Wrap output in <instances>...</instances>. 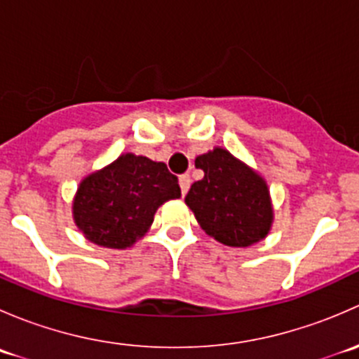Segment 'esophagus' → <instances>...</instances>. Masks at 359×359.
Listing matches in <instances>:
<instances>
[{
  "label": "esophagus",
  "mask_w": 359,
  "mask_h": 359,
  "mask_svg": "<svg viewBox=\"0 0 359 359\" xmlns=\"http://www.w3.org/2000/svg\"><path fill=\"white\" fill-rule=\"evenodd\" d=\"M179 184H180V191L182 194H186L191 187V177L189 175H180L179 177Z\"/></svg>",
  "instance_id": "esophagus-1"
}]
</instances>
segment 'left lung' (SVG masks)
<instances>
[{
  "instance_id": "obj_1",
  "label": "left lung",
  "mask_w": 359,
  "mask_h": 359,
  "mask_svg": "<svg viewBox=\"0 0 359 359\" xmlns=\"http://www.w3.org/2000/svg\"><path fill=\"white\" fill-rule=\"evenodd\" d=\"M194 165L205 175L191 186L186 205L201 229L227 247L262 241L274 222L266 179L224 147L200 154Z\"/></svg>"
}]
</instances>
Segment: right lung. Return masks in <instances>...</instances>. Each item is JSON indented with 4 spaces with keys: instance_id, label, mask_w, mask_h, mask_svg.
Instances as JSON below:
<instances>
[{
    "instance_id": "right-lung-1",
    "label": "right lung",
    "mask_w": 359,
    "mask_h": 359,
    "mask_svg": "<svg viewBox=\"0 0 359 359\" xmlns=\"http://www.w3.org/2000/svg\"><path fill=\"white\" fill-rule=\"evenodd\" d=\"M177 198L179 180L165 163L125 153L79 182L72 219L92 243L125 250L149 231L159 206Z\"/></svg>"
}]
</instances>
